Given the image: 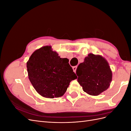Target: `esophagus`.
<instances>
[{
	"mask_svg": "<svg viewBox=\"0 0 131 131\" xmlns=\"http://www.w3.org/2000/svg\"><path fill=\"white\" fill-rule=\"evenodd\" d=\"M77 66H74L73 67V71L74 72H76V70H77Z\"/></svg>",
	"mask_w": 131,
	"mask_h": 131,
	"instance_id": "1",
	"label": "esophagus"
}]
</instances>
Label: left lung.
I'll return each instance as SVG.
<instances>
[{
    "label": "left lung",
    "mask_w": 131,
    "mask_h": 131,
    "mask_svg": "<svg viewBox=\"0 0 131 131\" xmlns=\"http://www.w3.org/2000/svg\"><path fill=\"white\" fill-rule=\"evenodd\" d=\"M78 81L85 92L97 96L108 89L112 72L108 62L100 55L90 53L78 67Z\"/></svg>",
    "instance_id": "left-lung-1"
}]
</instances>
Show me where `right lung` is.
<instances>
[{
  "label": "right lung",
  "mask_w": 131,
  "mask_h": 131,
  "mask_svg": "<svg viewBox=\"0 0 131 131\" xmlns=\"http://www.w3.org/2000/svg\"><path fill=\"white\" fill-rule=\"evenodd\" d=\"M68 59L62 58L51 47L35 51L27 63L29 79L37 92L50 98L62 96L69 83L77 79Z\"/></svg>",
  "instance_id": "right-lung-1"
}]
</instances>
